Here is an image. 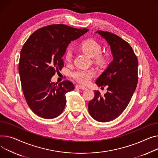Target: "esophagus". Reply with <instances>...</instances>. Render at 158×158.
<instances>
[{
    "label": "esophagus",
    "instance_id": "esophagus-1",
    "mask_svg": "<svg viewBox=\"0 0 158 158\" xmlns=\"http://www.w3.org/2000/svg\"><path fill=\"white\" fill-rule=\"evenodd\" d=\"M76 89H82V90L86 89V87L81 86V85H77V86H76Z\"/></svg>",
    "mask_w": 158,
    "mask_h": 158
}]
</instances>
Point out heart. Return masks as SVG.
I'll list each match as a JSON object with an SVG mask.
<instances>
[{
  "mask_svg": "<svg viewBox=\"0 0 158 158\" xmlns=\"http://www.w3.org/2000/svg\"><path fill=\"white\" fill-rule=\"evenodd\" d=\"M81 49L91 57H95L99 61L103 60V56L100 55L102 46L97 41L93 39L86 40L81 44ZM65 60L67 62H70L73 57V51L71 48H67L65 52ZM72 78L77 82L86 85L91 81L92 78L96 76V71L93 69H78L72 72Z\"/></svg>",
  "mask_w": 158,
  "mask_h": 158,
  "instance_id": "obj_1",
  "label": "heart"
}]
</instances>
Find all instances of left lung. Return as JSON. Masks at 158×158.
<instances>
[{
    "instance_id": "left-lung-1",
    "label": "left lung",
    "mask_w": 158,
    "mask_h": 158,
    "mask_svg": "<svg viewBox=\"0 0 158 158\" xmlns=\"http://www.w3.org/2000/svg\"><path fill=\"white\" fill-rule=\"evenodd\" d=\"M110 47L113 60L98 77V87L107 86L102 96L98 91L88 103L91 116L99 122L118 118L129 104L138 82V59L131 46L120 37L109 31H96Z\"/></svg>"
}]
</instances>
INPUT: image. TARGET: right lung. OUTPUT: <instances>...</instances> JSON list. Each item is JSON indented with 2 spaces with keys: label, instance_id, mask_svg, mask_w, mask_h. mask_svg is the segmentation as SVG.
Segmentation results:
<instances>
[{
  "label": "right lung",
  "instance_id": "obj_1",
  "mask_svg": "<svg viewBox=\"0 0 158 158\" xmlns=\"http://www.w3.org/2000/svg\"><path fill=\"white\" fill-rule=\"evenodd\" d=\"M89 30L56 24L40 28L31 34L20 52L18 70L28 106L38 116L56 118L66 105L65 94L74 89L70 81L52 82L64 67L62 59L68 45Z\"/></svg>",
  "mask_w": 158,
  "mask_h": 158
}]
</instances>
